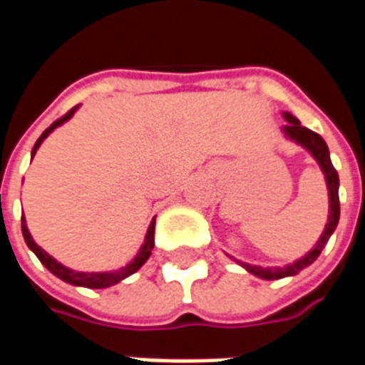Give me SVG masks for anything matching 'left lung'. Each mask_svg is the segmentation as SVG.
Listing matches in <instances>:
<instances>
[{"instance_id":"left-lung-1","label":"left lung","mask_w":365,"mask_h":365,"mask_svg":"<svg viewBox=\"0 0 365 365\" xmlns=\"http://www.w3.org/2000/svg\"><path fill=\"white\" fill-rule=\"evenodd\" d=\"M283 119L287 120L285 125L282 127L283 136L291 140V143L299 144L301 148H305L314 160H317V164L321 168V172L324 174V182H327V190H329V221L324 225V230H322L321 238L317 240V245L305 254V256H301L295 262H291V264H285V266H275V268H262V266H252V264H248V262L237 260V258H232V260L237 262L238 266H242L246 272H250L256 277H260V279H282V277H291V275H297L301 269H305L307 266H311L319 256H321L322 248L327 246L329 242V238L332 237V232L336 229L338 219H340V199H338V185H340V180H338V172L332 166V162H330V152L327 143L322 140L321 135H317L313 130H309L307 127H303L301 123H299L297 117H293L291 113L283 111Z\"/></svg>"}]
</instances>
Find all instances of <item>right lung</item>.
Segmentation results:
<instances>
[{
  "mask_svg": "<svg viewBox=\"0 0 365 365\" xmlns=\"http://www.w3.org/2000/svg\"><path fill=\"white\" fill-rule=\"evenodd\" d=\"M78 107H80V105H76L74 109H70V111H68L66 115L62 117V119L54 120L51 127L46 128L43 135L38 136V140H36L35 146H33V152H31V158H35L38 146L43 144L44 138L51 135L54 128H58L60 125H64L66 120H70L72 117H74V113L78 111ZM154 227H156V217H154V219L150 221V225H148V230H146L144 242L140 245V250L136 252L135 258L128 262L127 266H123V268H119V269H111V272H76V269L66 268L64 264H60V262L56 260V258H52L48 252H44L43 248L36 245L35 240H33V237H31V232H29V229H27V221H25V217L21 219V230H23V238H25L27 246L31 248V250H33V252H35V256L38 258V260H41V264H43L44 268L48 269L51 274L56 275V277H60L62 282L70 283V285H76V287H90V289H105V287H111V285L123 282L125 277L133 275L135 272H138V269L143 268L144 262L150 258L152 250H154Z\"/></svg>",
  "mask_w": 365,
  "mask_h": 365,
  "instance_id": "right-lung-1",
  "label": "right lung"
}]
</instances>
